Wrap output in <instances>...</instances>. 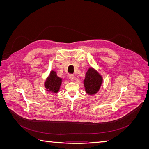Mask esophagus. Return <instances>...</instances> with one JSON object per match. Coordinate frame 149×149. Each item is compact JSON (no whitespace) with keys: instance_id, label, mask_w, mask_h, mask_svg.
Segmentation results:
<instances>
[{"instance_id":"esophagus-1","label":"esophagus","mask_w":149,"mask_h":149,"mask_svg":"<svg viewBox=\"0 0 149 149\" xmlns=\"http://www.w3.org/2000/svg\"><path fill=\"white\" fill-rule=\"evenodd\" d=\"M69 78L71 81H74L75 79V76L74 74H70L69 76Z\"/></svg>"}]
</instances>
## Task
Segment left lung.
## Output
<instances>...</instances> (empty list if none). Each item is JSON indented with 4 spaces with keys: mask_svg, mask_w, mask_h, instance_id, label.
Instances as JSON below:
<instances>
[{
    "mask_svg": "<svg viewBox=\"0 0 149 149\" xmlns=\"http://www.w3.org/2000/svg\"><path fill=\"white\" fill-rule=\"evenodd\" d=\"M103 82L102 76L96 69L92 66L89 67L83 79L85 92L88 95L96 94L101 87Z\"/></svg>",
    "mask_w": 149,
    "mask_h": 149,
    "instance_id": "1",
    "label": "left lung"
}]
</instances>
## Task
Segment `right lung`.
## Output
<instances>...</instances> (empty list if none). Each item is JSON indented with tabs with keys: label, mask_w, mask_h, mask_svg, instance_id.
I'll return each instance as SVG.
<instances>
[{
	"label": "right lung",
	"mask_w": 149,
	"mask_h": 149,
	"mask_svg": "<svg viewBox=\"0 0 149 149\" xmlns=\"http://www.w3.org/2000/svg\"><path fill=\"white\" fill-rule=\"evenodd\" d=\"M62 80L63 79L57 75L55 71L51 70L44 82L45 90L47 92L53 94L58 93L60 89Z\"/></svg>",
	"instance_id": "add662e5"
}]
</instances>
